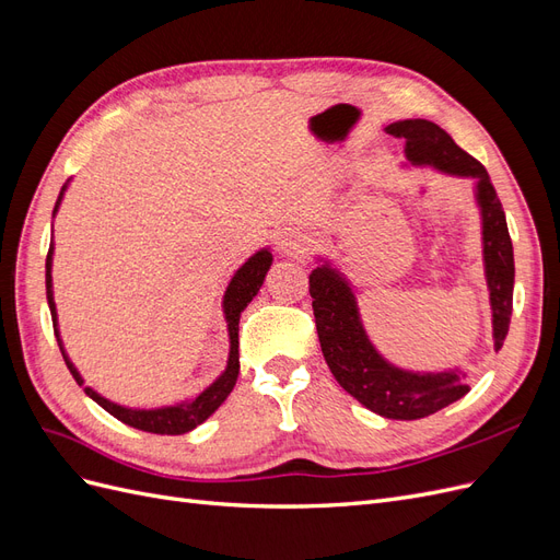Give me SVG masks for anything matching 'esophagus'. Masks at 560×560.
<instances>
[{
  "label": "esophagus",
  "instance_id": "obj_1",
  "mask_svg": "<svg viewBox=\"0 0 560 560\" xmlns=\"http://www.w3.org/2000/svg\"><path fill=\"white\" fill-rule=\"evenodd\" d=\"M278 252L284 254V257L299 259V257H303V254H306V243H303L301 235L294 233V231L282 233L278 238Z\"/></svg>",
  "mask_w": 560,
  "mask_h": 560
}]
</instances>
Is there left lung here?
I'll list each match as a JSON object with an SVG mask.
<instances>
[{
  "mask_svg": "<svg viewBox=\"0 0 560 560\" xmlns=\"http://www.w3.org/2000/svg\"><path fill=\"white\" fill-rule=\"evenodd\" d=\"M385 132L406 142L404 165L474 179V202L481 217L483 276L493 313V346L500 350L512 319L514 247L502 202L486 167L428 118H404L385 126ZM315 261L308 280L319 348L334 378L348 395L383 418L418 420L442 411L469 393L467 371L463 369L411 371L383 358L364 329L358 294L348 276L327 257L317 254Z\"/></svg>",
  "mask_w": 560,
  "mask_h": 560,
  "instance_id": "obj_1",
  "label": "left lung"
}]
</instances>
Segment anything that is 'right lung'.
Returning a JSON list of instances; mask_svg holds the SVG:
<instances>
[{"label":"right lung","instance_id":"add662e5","mask_svg":"<svg viewBox=\"0 0 560 560\" xmlns=\"http://www.w3.org/2000/svg\"><path fill=\"white\" fill-rule=\"evenodd\" d=\"M70 182H65V186L60 189V196L56 200L54 208V217L60 210V202L65 198V191ZM54 241H50L48 247V257H46V299H48V308H50V317H54V331L58 338L60 352L65 358L67 369L74 376V381L79 385H83V376L79 374V369L74 366V362L70 360V354L65 350V343L60 338V327H58V308H56V299H54ZM270 264H273V254H270V247H261L252 254V257L235 270L231 276L224 296H222V311H224V319H226V331H229V358H226V369L219 374L202 393H198L194 399H184L171 406H151V409H135V406H124L116 404L107 397H103L93 387H83L95 404L103 406L107 413H112L116 420L126 422V425L142 430V432H151V434H184L191 432L194 428H198L200 422H206L219 406L226 401V397L231 395V389L238 381L241 374V352H238V325H241V313L247 308V303L259 294L264 278L268 273Z\"/></svg>","mask_w":560,"mask_h":560}]
</instances>
